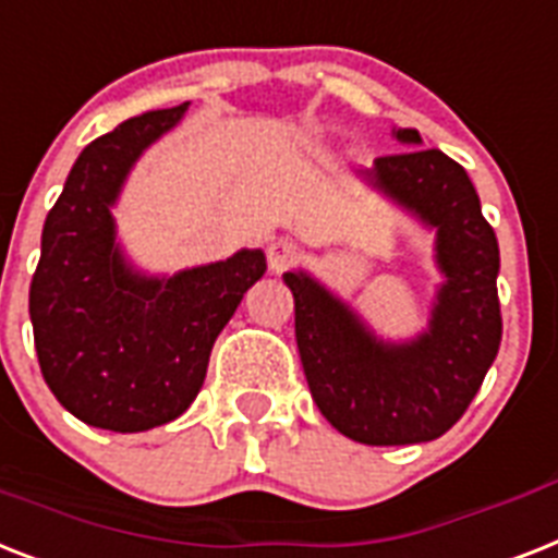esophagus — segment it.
<instances>
[{
    "label": "esophagus",
    "instance_id": "34e87169",
    "mask_svg": "<svg viewBox=\"0 0 558 558\" xmlns=\"http://www.w3.org/2000/svg\"><path fill=\"white\" fill-rule=\"evenodd\" d=\"M266 260H269L271 271H287L289 266H294L301 260V246L289 238L275 240V243H269V248H266Z\"/></svg>",
    "mask_w": 558,
    "mask_h": 558
}]
</instances>
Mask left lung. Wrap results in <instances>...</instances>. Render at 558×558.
Here are the masks:
<instances>
[{
  "label": "left lung",
  "mask_w": 558,
  "mask_h": 558,
  "mask_svg": "<svg viewBox=\"0 0 558 558\" xmlns=\"http://www.w3.org/2000/svg\"><path fill=\"white\" fill-rule=\"evenodd\" d=\"M407 151L378 157L369 185L436 229L444 271L429 326L407 343L378 341L318 280L287 271L303 375L324 418L373 447L444 436L464 415L501 343L499 240L484 220L468 171L415 129L396 131Z\"/></svg>",
  "instance_id": "8db88e82"
}]
</instances>
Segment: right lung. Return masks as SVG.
I'll return each instance as SVG.
<instances>
[{
  "instance_id": "obj_1",
  "label": "right lung",
  "mask_w": 558,
  "mask_h": 558,
  "mask_svg": "<svg viewBox=\"0 0 558 558\" xmlns=\"http://www.w3.org/2000/svg\"><path fill=\"white\" fill-rule=\"evenodd\" d=\"M185 108L131 117L85 146L45 217L31 280L39 369L71 415L111 433H143L189 410L217 335L266 271L260 248L171 278H146L122 257L111 206L140 154Z\"/></svg>"
}]
</instances>
